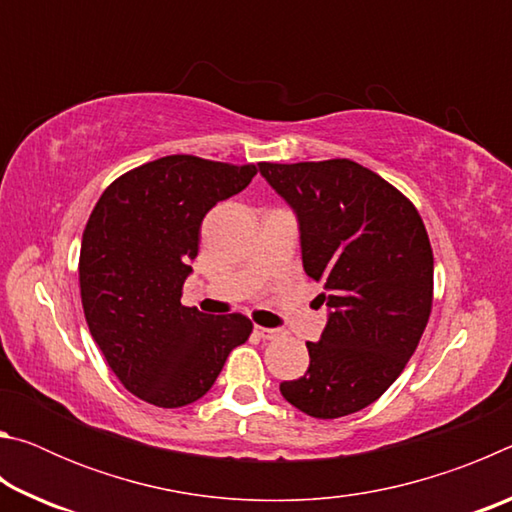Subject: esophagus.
<instances>
[{
  "label": "esophagus",
  "instance_id": "obj_1",
  "mask_svg": "<svg viewBox=\"0 0 512 512\" xmlns=\"http://www.w3.org/2000/svg\"><path fill=\"white\" fill-rule=\"evenodd\" d=\"M255 332L262 336L264 341H275L280 336V329H271V327H255Z\"/></svg>",
  "mask_w": 512,
  "mask_h": 512
}]
</instances>
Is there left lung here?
<instances>
[{"mask_svg": "<svg viewBox=\"0 0 512 512\" xmlns=\"http://www.w3.org/2000/svg\"><path fill=\"white\" fill-rule=\"evenodd\" d=\"M300 223L302 266L329 307L305 377L282 381L284 400L334 420L379 400L418 348L433 302L427 228L400 189L361 164L259 162Z\"/></svg>", "mask_w": 512, "mask_h": 512, "instance_id": "1", "label": "left lung"}]
</instances>
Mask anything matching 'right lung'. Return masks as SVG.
<instances>
[{
    "label": "right lung",
    "mask_w": 512,
    "mask_h": 512,
    "mask_svg": "<svg viewBox=\"0 0 512 512\" xmlns=\"http://www.w3.org/2000/svg\"><path fill=\"white\" fill-rule=\"evenodd\" d=\"M259 169L167 155L119 176L85 225L81 302L92 339L135 397L162 409L210 391L253 323L185 307L183 284L212 207L246 189Z\"/></svg>",
    "instance_id": "1"
}]
</instances>
